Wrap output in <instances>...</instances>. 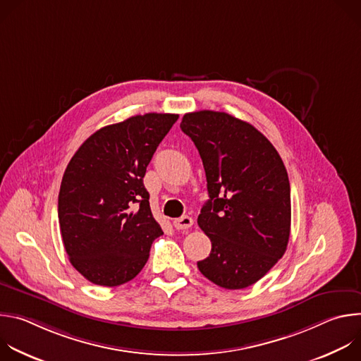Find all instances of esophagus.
Instances as JSON below:
<instances>
[{"instance_id":"1","label":"esophagus","mask_w":361,"mask_h":361,"mask_svg":"<svg viewBox=\"0 0 361 361\" xmlns=\"http://www.w3.org/2000/svg\"><path fill=\"white\" fill-rule=\"evenodd\" d=\"M192 219L190 217V216H181V217H178V219H176L174 221H173V224H174V227L177 228V230H185V228H190L191 226H192Z\"/></svg>"}]
</instances>
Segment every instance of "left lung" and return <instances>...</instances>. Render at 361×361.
<instances>
[{
    "label": "left lung",
    "mask_w": 361,
    "mask_h": 361,
    "mask_svg": "<svg viewBox=\"0 0 361 361\" xmlns=\"http://www.w3.org/2000/svg\"><path fill=\"white\" fill-rule=\"evenodd\" d=\"M180 128L200 152L210 197L197 223L212 252L197 267L223 288H245L286 252L291 224L287 170L259 130L227 113H188Z\"/></svg>",
    "instance_id": "1"
}]
</instances>
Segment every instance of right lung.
Here are the masks:
<instances>
[{
  "label": "right lung",
  "mask_w": 361,
  "mask_h": 361,
  "mask_svg": "<svg viewBox=\"0 0 361 361\" xmlns=\"http://www.w3.org/2000/svg\"><path fill=\"white\" fill-rule=\"evenodd\" d=\"M177 120L148 113L102 127L68 163L59 194L60 230L70 263L92 284L133 280L163 234L142 178Z\"/></svg>",
  "instance_id": "right-lung-1"
}]
</instances>
